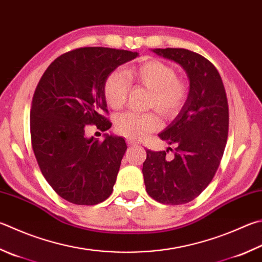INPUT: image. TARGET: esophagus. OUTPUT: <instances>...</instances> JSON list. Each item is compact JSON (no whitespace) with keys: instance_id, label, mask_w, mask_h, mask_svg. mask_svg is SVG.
<instances>
[{"instance_id":"34e87169","label":"esophagus","mask_w":262,"mask_h":262,"mask_svg":"<svg viewBox=\"0 0 262 262\" xmlns=\"http://www.w3.org/2000/svg\"><path fill=\"white\" fill-rule=\"evenodd\" d=\"M127 144L129 146H135V145H137V142L133 141V140H127Z\"/></svg>"}]
</instances>
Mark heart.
<instances>
[{"label":"heart","mask_w":262,"mask_h":262,"mask_svg":"<svg viewBox=\"0 0 262 262\" xmlns=\"http://www.w3.org/2000/svg\"><path fill=\"white\" fill-rule=\"evenodd\" d=\"M129 81L150 90L147 106L155 107L167 119L178 115L188 96V84L178 79L175 69L159 60H149L126 70L125 74L115 71L108 75L104 83V97L108 106H123L129 92ZM159 125L158 117L152 112H127L119 116L116 121L119 134L134 141L145 139L150 133L158 129Z\"/></svg>","instance_id":"b5f03b06"}]
</instances>
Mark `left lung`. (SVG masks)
<instances>
[{
    "label": "left lung",
    "mask_w": 262,
    "mask_h": 262,
    "mask_svg": "<svg viewBox=\"0 0 262 262\" xmlns=\"http://www.w3.org/2000/svg\"><path fill=\"white\" fill-rule=\"evenodd\" d=\"M151 51L179 64L189 79L182 108L158 134L175 146L174 158L166 159V151L146 150L142 168L150 197L166 205H181L203 192L220 165L229 127L227 95L215 66L203 56L181 48Z\"/></svg>",
    "instance_id": "8db88e82"
}]
</instances>
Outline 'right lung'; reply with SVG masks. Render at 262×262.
Instances as JSON below:
<instances>
[{
    "label": "right lung",
    "instance_id": "add662e5",
    "mask_svg": "<svg viewBox=\"0 0 262 262\" xmlns=\"http://www.w3.org/2000/svg\"><path fill=\"white\" fill-rule=\"evenodd\" d=\"M137 52L103 47L75 49L48 66L33 96L31 137L37 164L51 188L77 205H96L110 196L127 150L123 137L104 134L99 142L85 126L102 132L111 122L104 83Z\"/></svg>",
    "mask_w": 262,
    "mask_h": 262
}]
</instances>
